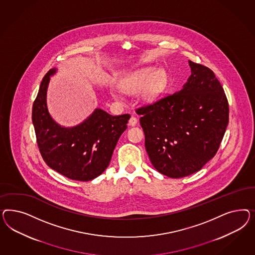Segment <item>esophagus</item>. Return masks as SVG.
I'll return each mask as SVG.
<instances>
[{
  "mask_svg": "<svg viewBox=\"0 0 255 255\" xmlns=\"http://www.w3.org/2000/svg\"><path fill=\"white\" fill-rule=\"evenodd\" d=\"M137 124V119L135 117L131 116L129 120V125L131 126H135Z\"/></svg>",
  "mask_w": 255,
  "mask_h": 255,
  "instance_id": "1",
  "label": "esophagus"
}]
</instances>
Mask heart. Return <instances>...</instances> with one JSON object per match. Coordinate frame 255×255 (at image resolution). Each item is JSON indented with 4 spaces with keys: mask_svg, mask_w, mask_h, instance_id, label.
<instances>
[{
    "mask_svg": "<svg viewBox=\"0 0 255 255\" xmlns=\"http://www.w3.org/2000/svg\"><path fill=\"white\" fill-rule=\"evenodd\" d=\"M168 85V75L156 67L139 68L125 74L118 82L119 89L126 93H138L145 99H153L165 91ZM112 96L120 99V94L112 92Z\"/></svg>",
    "mask_w": 255,
    "mask_h": 255,
    "instance_id": "b5f03b06",
    "label": "heart"
}]
</instances>
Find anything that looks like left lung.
Masks as SVG:
<instances>
[{
  "label": "left lung",
  "mask_w": 255,
  "mask_h": 255,
  "mask_svg": "<svg viewBox=\"0 0 255 255\" xmlns=\"http://www.w3.org/2000/svg\"><path fill=\"white\" fill-rule=\"evenodd\" d=\"M189 63L192 75L181 91L135 109L150 162L172 178L192 175L212 159L229 122L228 100L213 71Z\"/></svg>",
  "instance_id": "obj_1"
}]
</instances>
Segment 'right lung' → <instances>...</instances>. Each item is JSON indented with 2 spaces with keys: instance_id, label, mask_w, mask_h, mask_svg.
<instances>
[{
  "instance_id": "add662e5",
  "label": "right lung",
  "mask_w": 255,
  "mask_h": 255,
  "mask_svg": "<svg viewBox=\"0 0 255 255\" xmlns=\"http://www.w3.org/2000/svg\"><path fill=\"white\" fill-rule=\"evenodd\" d=\"M50 69L43 78L33 102L31 119L39 151L46 164L66 178L89 181L107 169L117 142L126 128L130 114L109 115L96 109L84 123L63 128L55 123L46 108Z\"/></svg>"
}]
</instances>
